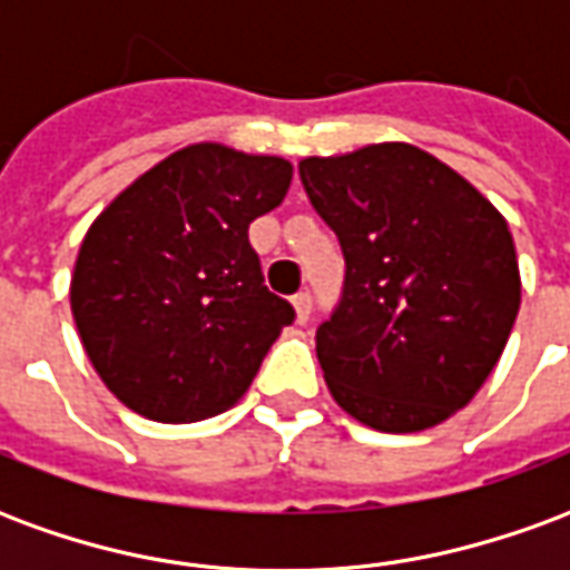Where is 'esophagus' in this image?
I'll return each instance as SVG.
<instances>
[{"mask_svg":"<svg viewBox=\"0 0 570 570\" xmlns=\"http://www.w3.org/2000/svg\"><path fill=\"white\" fill-rule=\"evenodd\" d=\"M293 305H296L298 323H305L311 317V308H314V298H311L308 289H302V293H296V296H293Z\"/></svg>","mask_w":570,"mask_h":570,"instance_id":"1","label":"esophagus"}]
</instances>
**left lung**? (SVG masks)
<instances>
[{"mask_svg":"<svg viewBox=\"0 0 570 570\" xmlns=\"http://www.w3.org/2000/svg\"><path fill=\"white\" fill-rule=\"evenodd\" d=\"M302 186L345 253V286L317 326V360L347 415L415 433L464 409L519 314L503 216L409 142L305 158Z\"/></svg>","mask_w":570,"mask_h":570,"instance_id":"left-lung-1","label":"left lung"}]
</instances>
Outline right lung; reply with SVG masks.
I'll return each mask as SVG.
<instances>
[{"label":"right lung","mask_w":570,"mask_h":570,"mask_svg":"<svg viewBox=\"0 0 570 570\" xmlns=\"http://www.w3.org/2000/svg\"><path fill=\"white\" fill-rule=\"evenodd\" d=\"M293 164L219 142L134 179L81 240L69 302L85 354L137 415L183 424L247 394L284 326L247 228L284 200Z\"/></svg>","instance_id":"add662e5"}]
</instances>
